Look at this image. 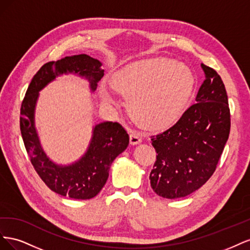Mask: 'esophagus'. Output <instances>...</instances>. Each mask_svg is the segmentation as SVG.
Instances as JSON below:
<instances>
[{
    "mask_svg": "<svg viewBox=\"0 0 250 250\" xmlns=\"http://www.w3.org/2000/svg\"><path fill=\"white\" fill-rule=\"evenodd\" d=\"M129 140H130V144L131 145H138L142 142V139L140 137V134L138 132H134L132 131L129 135Z\"/></svg>",
    "mask_w": 250,
    "mask_h": 250,
    "instance_id": "34e87169",
    "label": "esophagus"
}]
</instances>
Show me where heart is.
<instances>
[{
    "instance_id": "b5f03b06",
    "label": "heart",
    "mask_w": 250,
    "mask_h": 250,
    "mask_svg": "<svg viewBox=\"0 0 250 250\" xmlns=\"http://www.w3.org/2000/svg\"><path fill=\"white\" fill-rule=\"evenodd\" d=\"M112 87L127 100V109L138 125L150 130L168 128L183 115L192 96L195 78L183 63L153 59L127 66L115 75ZM106 102H112L106 88Z\"/></svg>"
}]
</instances>
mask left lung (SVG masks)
<instances>
[{
  "instance_id": "obj_1",
  "label": "left lung",
  "mask_w": 250,
  "mask_h": 250,
  "mask_svg": "<svg viewBox=\"0 0 250 250\" xmlns=\"http://www.w3.org/2000/svg\"><path fill=\"white\" fill-rule=\"evenodd\" d=\"M204 79L195 103L177 122L152 137L156 161L150 173L153 191L175 199L198 190L213 175L230 130V112L224 83L201 63Z\"/></svg>"
}]
</instances>
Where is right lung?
<instances>
[{
	"instance_id": "right-lung-1",
	"label": "right lung",
	"mask_w": 250,
	"mask_h": 250,
	"mask_svg": "<svg viewBox=\"0 0 250 250\" xmlns=\"http://www.w3.org/2000/svg\"><path fill=\"white\" fill-rule=\"evenodd\" d=\"M101 65L99 60L86 54L44 63L33 76L21 102V133L32 166L53 192L73 199H90L99 194L106 184L113 160L129 144V135L118 122L97 124L85 154L70 166H59L49 160L41 146L34 126L35 105L40 90L62 74L74 73L85 77L94 92L104 76Z\"/></svg>"
}]
</instances>
